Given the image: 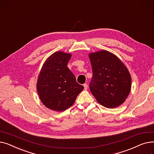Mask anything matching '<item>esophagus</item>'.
Listing matches in <instances>:
<instances>
[{
    "mask_svg": "<svg viewBox=\"0 0 154 154\" xmlns=\"http://www.w3.org/2000/svg\"><path fill=\"white\" fill-rule=\"evenodd\" d=\"M84 90H87L88 88V85L87 84H84Z\"/></svg>",
    "mask_w": 154,
    "mask_h": 154,
    "instance_id": "esophagus-1",
    "label": "esophagus"
}]
</instances>
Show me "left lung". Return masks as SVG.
Instances as JSON below:
<instances>
[{
	"mask_svg": "<svg viewBox=\"0 0 154 154\" xmlns=\"http://www.w3.org/2000/svg\"><path fill=\"white\" fill-rule=\"evenodd\" d=\"M93 77L90 91L96 100L107 108L122 104L131 92L132 80L127 68L117 57L107 51L88 55Z\"/></svg>",
	"mask_w": 154,
	"mask_h": 154,
	"instance_id": "obj_1",
	"label": "left lung"
}]
</instances>
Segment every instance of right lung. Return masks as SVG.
<instances>
[{"label":"right lung","instance_id":"obj_1","mask_svg":"<svg viewBox=\"0 0 154 154\" xmlns=\"http://www.w3.org/2000/svg\"><path fill=\"white\" fill-rule=\"evenodd\" d=\"M71 56L63 52H54L46 59L38 77L39 98L52 110L62 112L69 109L84 89L67 66Z\"/></svg>","mask_w":154,"mask_h":154}]
</instances>
